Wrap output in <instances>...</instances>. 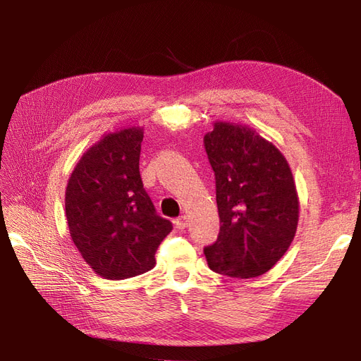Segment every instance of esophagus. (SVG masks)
I'll list each match as a JSON object with an SVG mask.
<instances>
[{"mask_svg": "<svg viewBox=\"0 0 361 361\" xmlns=\"http://www.w3.org/2000/svg\"><path fill=\"white\" fill-rule=\"evenodd\" d=\"M188 216H180L178 219H175V226H177L178 230H184L188 228Z\"/></svg>", "mask_w": 361, "mask_h": 361, "instance_id": "34e87169", "label": "esophagus"}]
</instances>
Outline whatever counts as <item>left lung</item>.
<instances>
[{
	"label": "left lung",
	"mask_w": 361,
	"mask_h": 361,
	"mask_svg": "<svg viewBox=\"0 0 361 361\" xmlns=\"http://www.w3.org/2000/svg\"><path fill=\"white\" fill-rule=\"evenodd\" d=\"M216 177L221 230L204 248L209 267L233 278L266 274L289 250L300 198L283 152L255 130L216 121L204 137Z\"/></svg>",
	"instance_id": "8db88e82"
}]
</instances>
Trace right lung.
Wrapping results in <instances>:
<instances>
[{
	"mask_svg": "<svg viewBox=\"0 0 361 361\" xmlns=\"http://www.w3.org/2000/svg\"><path fill=\"white\" fill-rule=\"evenodd\" d=\"M142 127L107 133L77 161L65 212L71 239L102 278L126 280L151 271L172 224L156 213L139 172Z\"/></svg>",
	"mask_w": 361,
	"mask_h": 361,
	"instance_id": "add662e5",
	"label": "right lung"
}]
</instances>
